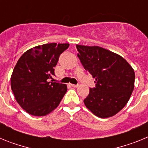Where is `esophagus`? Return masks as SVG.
<instances>
[{"label": "esophagus", "instance_id": "34e87169", "mask_svg": "<svg viewBox=\"0 0 148 148\" xmlns=\"http://www.w3.org/2000/svg\"><path fill=\"white\" fill-rule=\"evenodd\" d=\"M70 86H71V87H78V84H70Z\"/></svg>", "mask_w": 148, "mask_h": 148}]
</instances>
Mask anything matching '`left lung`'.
I'll return each mask as SVG.
<instances>
[{
    "label": "left lung",
    "instance_id": "obj_1",
    "mask_svg": "<svg viewBox=\"0 0 148 148\" xmlns=\"http://www.w3.org/2000/svg\"><path fill=\"white\" fill-rule=\"evenodd\" d=\"M78 57L95 78L84 103L95 116L109 118L124 108L134 89L135 73L121 56L98 46L76 45Z\"/></svg>",
    "mask_w": 148,
    "mask_h": 148
}]
</instances>
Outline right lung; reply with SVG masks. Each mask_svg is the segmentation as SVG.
<instances>
[{
  "instance_id": "obj_1",
  "label": "right lung",
  "mask_w": 148,
  "mask_h": 148,
  "mask_svg": "<svg viewBox=\"0 0 148 148\" xmlns=\"http://www.w3.org/2000/svg\"><path fill=\"white\" fill-rule=\"evenodd\" d=\"M69 44H45L28 49L18 59L11 75V88L17 102L29 114L44 116L59 105L67 87L48 82L54 67Z\"/></svg>"
}]
</instances>
